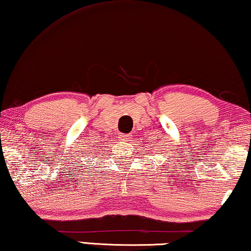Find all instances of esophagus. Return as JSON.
Wrapping results in <instances>:
<instances>
[{"instance_id": "obj_1", "label": "esophagus", "mask_w": 251, "mask_h": 251, "mask_svg": "<svg viewBox=\"0 0 251 251\" xmlns=\"http://www.w3.org/2000/svg\"><path fill=\"white\" fill-rule=\"evenodd\" d=\"M130 138H132V135H130V134H122V135H119V140L124 142H128Z\"/></svg>"}]
</instances>
